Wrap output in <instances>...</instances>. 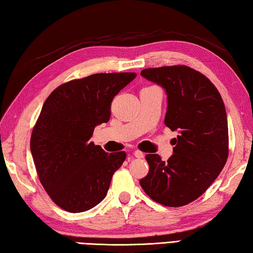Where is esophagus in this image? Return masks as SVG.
Returning <instances> with one entry per match:
<instances>
[{"mask_svg": "<svg viewBox=\"0 0 253 253\" xmlns=\"http://www.w3.org/2000/svg\"><path fill=\"white\" fill-rule=\"evenodd\" d=\"M132 155H134L137 158H143L144 157V153L140 152V151H135L134 153H132Z\"/></svg>", "mask_w": 253, "mask_h": 253, "instance_id": "obj_1", "label": "esophagus"}]
</instances>
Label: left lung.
Returning a JSON list of instances; mask_svg holds the SVG:
<instances>
[{
	"instance_id": "1",
	"label": "left lung",
	"mask_w": 253,
	"mask_h": 253,
	"mask_svg": "<svg viewBox=\"0 0 253 253\" xmlns=\"http://www.w3.org/2000/svg\"><path fill=\"white\" fill-rule=\"evenodd\" d=\"M140 75L165 89V125L178 135L168 162L158 154L146 155L149 172L139 184L155 202L183 207L208 190L228 160L224 102L215 85L190 67L148 68Z\"/></svg>"
}]
</instances>
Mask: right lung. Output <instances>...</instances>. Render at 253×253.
Masks as SVG:
<instances>
[{"label":"right lung","mask_w":253,"mask_h":253,"mask_svg":"<svg viewBox=\"0 0 253 253\" xmlns=\"http://www.w3.org/2000/svg\"><path fill=\"white\" fill-rule=\"evenodd\" d=\"M135 72L95 74L55 88L42 106L30 148L38 176L53 202L71 213L99 204L125 152L106 153L90 142L97 125L110 118L114 97Z\"/></svg>","instance_id":"1"}]
</instances>
